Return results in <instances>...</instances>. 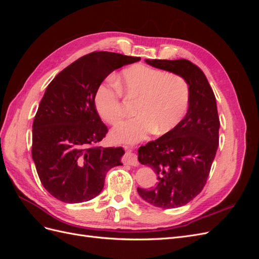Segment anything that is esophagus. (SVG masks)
<instances>
[{
	"mask_svg": "<svg viewBox=\"0 0 259 259\" xmlns=\"http://www.w3.org/2000/svg\"><path fill=\"white\" fill-rule=\"evenodd\" d=\"M126 153H125L124 155V162L125 164H128V165H132V166H136L138 165V161H137V156L135 153H133L128 148Z\"/></svg>",
	"mask_w": 259,
	"mask_h": 259,
	"instance_id": "1",
	"label": "esophagus"
}]
</instances>
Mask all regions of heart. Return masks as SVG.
I'll return each mask as SVG.
<instances>
[{
  "label": "heart",
  "instance_id": "b5f03b06",
  "mask_svg": "<svg viewBox=\"0 0 259 259\" xmlns=\"http://www.w3.org/2000/svg\"><path fill=\"white\" fill-rule=\"evenodd\" d=\"M122 92L126 98L138 101V115L122 121L112 130L116 142L135 143L154 131L165 134L177 126L189 108L190 86L185 77L136 65L123 70L119 84L100 86L96 94L97 111L109 124L119 122L124 114ZM105 95L109 96L108 102L103 100Z\"/></svg>",
  "mask_w": 259,
  "mask_h": 259
}]
</instances>
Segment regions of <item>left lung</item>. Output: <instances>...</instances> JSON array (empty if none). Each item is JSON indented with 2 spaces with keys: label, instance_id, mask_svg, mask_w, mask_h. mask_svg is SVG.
Here are the masks:
<instances>
[{
  "label": "left lung",
  "instance_id": "8db88e82",
  "mask_svg": "<svg viewBox=\"0 0 259 259\" xmlns=\"http://www.w3.org/2000/svg\"><path fill=\"white\" fill-rule=\"evenodd\" d=\"M148 65L182 75L190 86V103L175 128L138 149V161L151 167L158 183L137 188L146 202L162 208L186 205L202 191L219 143L216 98L202 70L187 59H146Z\"/></svg>",
  "mask_w": 259,
  "mask_h": 259
}]
</instances>
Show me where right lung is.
Instances as JSON below:
<instances>
[{"instance_id":"1","label":"right lung","mask_w":259,"mask_h":259,"mask_svg":"<svg viewBox=\"0 0 259 259\" xmlns=\"http://www.w3.org/2000/svg\"><path fill=\"white\" fill-rule=\"evenodd\" d=\"M140 60L94 52L72 62L49 84L32 125V159L43 187L65 203L101 192L107 171L122 165V147L101 148L108 133L96 110L100 84L115 69Z\"/></svg>"}]
</instances>
